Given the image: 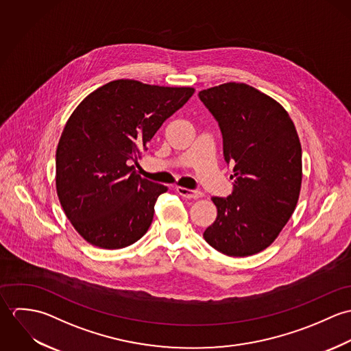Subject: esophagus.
Returning a JSON list of instances; mask_svg holds the SVG:
<instances>
[{
	"mask_svg": "<svg viewBox=\"0 0 351 351\" xmlns=\"http://www.w3.org/2000/svg\"><path fill=\"white\" fill-rule=\"evenodd\" d=\"M177 193L180 195V196H182V197H185V199H199L201 197V192L200 191H195V189H186V188H181V186H178L177 189Z\"/></svg>",
	"mask_w": 351,
	"mask_h": 351,
	"instance_id": "34e87169",
	"label": "esophagus"
}]
</instances>
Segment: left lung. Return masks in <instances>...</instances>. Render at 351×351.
Instances as JSON below:
<instances>
[{
  "label": "left lung",
  "mask_w": 351,
  "mask_h": 351,
  "mask_svg": "<svg viewBox=\"0 0 351 351\" xmlns=\"http://www.w3.org/2000/svg\"><path fill=\"white\" fill-rule=\"evenodd\" d=\"M219 124L223 155L232 165V192L212 197L217 208L204 239L228 256L265 250L291 219L301 188V145L287 110L246 84L201 90Z\"/></svg>",
  "instance_id": "8db88e82"
}]
</instances>
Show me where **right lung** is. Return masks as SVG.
I'll return each instance as SVG.
<instances>
[{"label":"right lung","instance_id":"add662e5","mask_svg":"<svg viewBox=\"0 0 351 351\" xmlns=\"http://www.w3.org/2000/svg\"><path fill=\"white\" fill-rule=\"evenodd\" d=\"M193 88L112 81L90 93L67 120L56 149V192L78 234L116 250L149 230L166 186L135 174L132 162Z\"/></svg>","mask_w":351,"mask_h":351}]
</instances>
